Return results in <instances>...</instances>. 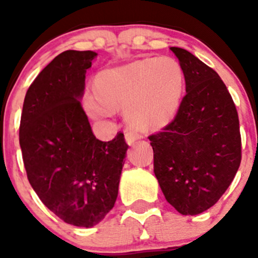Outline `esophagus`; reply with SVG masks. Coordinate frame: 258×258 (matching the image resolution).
<instances>
[{
	"label": "esophagus",
	"instance_id": "34e87169",
	"mask_svg": "<svg viewBox=\"0 0 258 258\" xmlns=\"http://www.w3.org/2000/svg\"><path fill=\"white\" fill-rule=\"evenodd\" d=\"M124 139H126V142L128 145H134L137 140L141 139V135H139L137 132L131 131V132H127V134L124 135Z\"/></svg>",
	"mask_w": 258,
	"mask_h": 258
}]
</instances>
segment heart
Masks as SVG:
<instances>
[{
	"label": "heart",
	"mask_w": 258,
	"mask_h": 258,
	"mask_svg": "<svg viewBox=\"0 0 258 258\" xmlns=\"http://www.w3.org/2000/svg\"><path fill=\"white\" fill-rule=\"evenodd\" d=\"M96 87L98 96H85V107L93 118H108L113 108L127 107L132 126L152 131L167 126L177 114L184 74L175 58H146L101 72Z\"/></svg>",
	"instance_id": "heart-1"
}]
</instances>
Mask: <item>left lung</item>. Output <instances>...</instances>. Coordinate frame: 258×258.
I'll list each match as a JSON object with an SVG mask.
<instances>
[{"mask_svg":"<svg viewBox=\"0 0 258 258\" xmlns=\"http://www.w3.org/2000/svg\"><path fill=\"white\" fill-rule=\"evenodd\" d=\"M184 74L186 96L172 122L148 136L153 172L181 215H199L221 199L241 163L240 121L217 72L191 52L171 47Z\"/></svg>","mask_w":258,"mask_h":258,"instance_id":"left-lung-1","label":"left lung"}]
</instances>
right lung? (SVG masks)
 I'll return each instance as SVG.
<instances>
[{
	"label": "right lung",
	"instance_id": "right-lung-1",
	"mask_svg": "<svg viewBox=\"0 0 258 258\" xmlns=\"http://www.w3.org/2000/svg\"><path fill=\"white\" fill-rule=\"evenodd\" d=\"M97 53L69 49L31 83L23 102L20 146L27 178L49 211L66 223L92 227L112 210L128 145L95 137L80 100Z\"/></svg>",
	"mask_w": 258,
	"mask_h": 258
}]
</instances>
